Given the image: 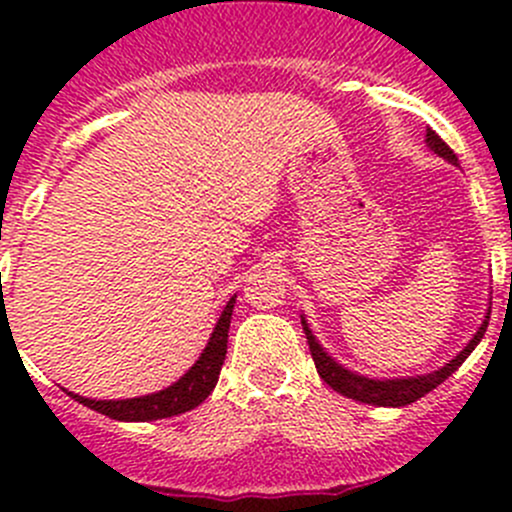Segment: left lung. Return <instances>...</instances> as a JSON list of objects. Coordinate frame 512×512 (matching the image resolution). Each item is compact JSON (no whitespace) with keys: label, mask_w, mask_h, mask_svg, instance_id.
Masks as SVG:
<instances>
[{"label":"left lung","mask_w":512,"mask_h":512,"mask_svg":"<svg viewBox=\"0 0 512 512\" xmlns=\"http://www.w3.org/2000/svg\"><path fill=\"white\" fill-rule=\"evenodd\" d=\"M426 146L431 148L436 156L448 160V163L458 165L456 153H453L451 148L443 143V138L438 136L436 131H431V128H426ZM488 319H490V307H488V312H485V319H483V324L478 327V332L473 334L471 342H468L456 356H453L448 364H443L441 369L431 371V374L401 376V379H369V376H364V374H356V371L347 369V366L339 364L334 356H329L327 352H324V347L317 342V337L312 334V329H309L304 314H302V327H304V334H307L309 352H312L314 366H317L319 376H322V379L327 381V384L332 386L337 394L347 396V399L361 401V404L394 406V409H399V406L414 404V401L421 399V396H426L428 391L436 389L438 384H443V381H446L448 376H451L453 371H456L458 366H461L463 361L471 356L473 349L480 344V339H483L485 327H488Z\"/></svg>","instance_id":"8db88e82"}]
</instances>
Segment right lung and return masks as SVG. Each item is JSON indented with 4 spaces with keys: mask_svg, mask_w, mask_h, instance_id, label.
<instances>
[{
    "mask_svg": "<svg viewBox=\"0 0 512 512\" xmlns=\"http://www.w3.org/2000/svg\"><path fill=\"white\" fill-rule=\"evenodd\" d=\"M235 297L237 294H232L230 302L225 304L223 314H220L218 324H215L198 361L178 381L156 391V394L136 396V399H86V396L74 394V391H64L79 404L89 406V409L108 418H116V421H158V418H170L195 409V406L208 399L210 391L218 384L220 369H223L227 354V332H230Z\"/></svg>",
    "mask_w": 512,
    "mask_h": 512,
    "instance_id": "1",
    "label": "right lung"
}]
</instances>
